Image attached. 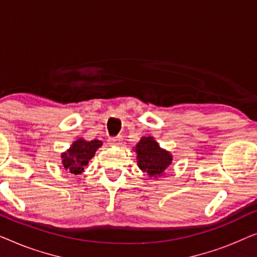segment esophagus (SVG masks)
Listing matches in <instances>:
<instances>
[{"label":"esophagus","instance_id":"1","mask_svg":"<svg viewBox=\"0 0 257 257\" xmlns=\"http://www.w3.org/2000/svg\"><path fill=\"white\" fill-rule=\"evenodd\" d=\"M122 143V138L120 136L118 137H111V138H108V144H111V145H114V146H120Z\"/></svg>","mask_w":257,"mask_h":257}]
</instances>
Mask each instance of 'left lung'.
<instances>
[{
  "label": "left lung",
  "instance_id": "1",
  "mask_svg": "<svg viewBox=\"0 0 257 257\" xmlns=\"http://www.w3.org/2000/svg\"><path fill=\"white\" fill-rule=\"evenodd\" d=\"M135 150L139 168L150 177H160L173 160L172 154L161 149L153 137H143Z\"/></svg>",
  "mask_w": 257,
  "mask_h": 257
}]
</instances>
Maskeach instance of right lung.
<instances>
[{"mask_svg":"<svg viewBox=\"0 0 257 257\" xmlns=\"http://www.w3.org/2000/svg\"><path fill=\"white\" fill-rule=\"evenodd\" d=\"M103 145L100 140L86 142L82 138L76 140L71 147L62 154V164L66 171L72 174H80L84 167L89 164V160L96 153V151Z\"/></svg>","mask_w":257,"mask_h":257,"instance_id":"1","label":"right lung"}]
</instances>
